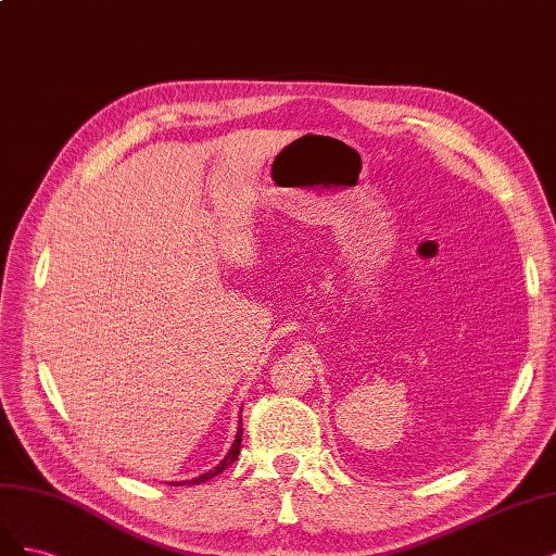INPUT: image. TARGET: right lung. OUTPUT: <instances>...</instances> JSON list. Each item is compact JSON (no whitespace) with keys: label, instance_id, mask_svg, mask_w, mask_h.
Segmentation results:
<instances>
[{"label":"right lung","instance_id":"obj_1","mask_svg":"<svg viewBox=\"0 0 556 556\" xmlns=\"http://www.w3.org/2000/svg\"><path fill=\"white\" fill-rule=\"evenodd\" d=\"M240 443H242V427L238 429V437H236V443H232V447L228 451V455L217 464V467L214 469H210L207 473H203V476H199V478H193V480H185V485H201V482H205V480H210V478H214L217 473H222V471H226V467H230L232 462L238 459V455H240ZM170 485H182V482H170Z\"/></svg>","mask_w":556,"mask_h":556}]
</instances>
